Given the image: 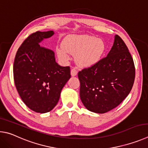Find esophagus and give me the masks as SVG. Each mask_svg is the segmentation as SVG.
<instances>
[{
	"mask_svg": "<svg viewBox=\"0 0 148 148\" xmlns=\"http://www.w3.org/2000/svg\"><path fill=\"white\" fill-rule=\"evenodd\" d=\"M71 75L72 77H75L77 75V71L75 69H72L71 70Z\"/></svg>",
	"mask_w": 148,
	"mask_h": 148,
	"instance_id": "obj_1",
	"label": "esophagus"
}]
</instances>
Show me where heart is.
Returning <instances> with one entry per match:
<instances>
[{
  "instance_id": "b5f03b06",
  "label": "heart",
  "mask_w": 148,
  "mask_h": 148,
  "mask_svg": "<svg viewBox=\"0 0 148 148\" xmlns=\"http://www.w3.org/2000/svg\"><path fill=\"white\" fill-rule=\"evenodd\" d=\"M62 47L56 49L57 55L67 61L69 54L76 55V61L80 66L89 67L94 66L102 58L107 47L102 39L91 35L70 36L62 43Z\"/></svg>"
}]
</instances>
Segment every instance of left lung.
Instances as JSON below:
<instances>
[{
	"label": "left lung",
	"instance_id": "obj_1",
	"mask_svg": "<svg viewBox=\"0 0 148 148\" xmlns=\"http://www.w3.org/2000/svg\"><path fill=\"white\" fill-rule=\"evenodd\" d=\"M80 97L91 112L104 114L118 106L133 86L135 69L125 43L116 35L107 57L78 73Z\"/></svg>",
	"mask_w": 148,
	"mask_h": 148
}]
</instances>
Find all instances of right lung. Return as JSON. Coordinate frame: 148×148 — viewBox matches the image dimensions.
Listing matches in <instances>:
<instances>
[{
	"instance_id": "right-lung-1",
	"label": "right lung",
	"mask_w": 148,
	"mask_h": 148,
	"mask_svg": "<svg viewBox=\"0 0 148 148\" xmlns=\"http://www.w3.org/2000/svg\"><path fill=\"white\" fill-rule=\"evenodd\" d=\"M54 34L38 31L30 35L18 49L14 63V82L21 98L30 109L41 114L57 105L71 77L69 67L59 66L54 52L40 45Z\"/></svg>"
}]
</instances>
